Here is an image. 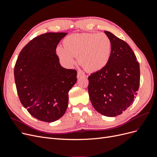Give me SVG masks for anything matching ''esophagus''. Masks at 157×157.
I'll return each mask as SVG.
<instances>
[{
    "label": "esophagus",
    "mask_w": 157,
    "mask_h": 157,
    "mask_svg": "<svg viewBox=\"0 0 157 157\" xmlns=\"http://www.w3.org/2000/svg\"><path fill=\"white\" fill-rule=\"evenodd\" d=\"M86 77V75H85L83 73H82L81 72H80V71H78V73H77V78H80V77Z\"/></svg>",
    "instance_id": "34e87169"
}]
</instances>
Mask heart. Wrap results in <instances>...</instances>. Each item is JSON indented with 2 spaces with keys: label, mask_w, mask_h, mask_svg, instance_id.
Segmentation results:
<instances>
[{
  "label": "heart",
  "mask_w": 157,
  "mask_h": 157,
  "mask_svg": "<svg viewBox=\"0 0 157 157\" xmlns=\"http://www.w3.org/2000/svg\"><path fill=\"white\" fill-rule=\"evenodd\" d=\"M64 48L57 47L56 53L67 67H72L78 57L79 65L88 72H96L107 65L111 54V41L104 33L73 34L65 38Z\"/></svg>",
  "instance_id": "heart-1"
}]
</instances>
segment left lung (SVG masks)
<instances>
[{"label":"left lung","mask_w":157,"mask_h":157,"mask_svg":"<svg viewBox=\"0 0 157 157\" xmlns=\"http://www.w3.org/2000/svg\"><path fill=\"white\" fill-rule=\"evenodd\" d=\"M104 33L111 41V54L102 69L88 77L90 101L96 110L106 117H116L134 101L140 82V63L125 41L111 33Z\"/></svg>","instance_id":"8db88e82"}]
</instances>
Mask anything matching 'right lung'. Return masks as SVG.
<instances>
[{
    "instance_id": "obj_1",
    "label": "right lung",
    "mask_w": 157,
    "mask_h": 157,
    "mask_svg": "<svg viewBox=\"0 0 157 157\" xmlns=\"http://www.w3.org/2000/svg\"><path fill=\"white\" fill-rule=\"evenodd\" d=\"M67 33H47L35 37L19 54L14 78L20 100L36 119L52 122L68 106L69 91L77 71L61 67L56 48Z\"/></svg>"
}]
</instances>
